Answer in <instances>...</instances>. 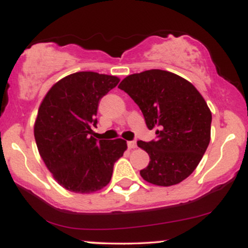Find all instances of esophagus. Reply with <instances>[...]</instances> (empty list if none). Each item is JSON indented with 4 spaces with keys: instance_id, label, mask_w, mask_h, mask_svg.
Returning a JSON list of instances; mask_svg holds the SVG:
<instances>
[{
    "instance_id": "1",
    "label": "esophagus",
    "mask_w": 248,
    "mask_h": 248,
    "mask_svg": "<svg viewBox=\"0 0 248 248\" xmlns=\"http://www.w3.org/2000/svg\"><path fill=\"white\" fill-rule=\"evenodd\" d=\"M127 146L129 149H134V148H136V142L135 141H128Z\"/></svg>"
}]
</instances>
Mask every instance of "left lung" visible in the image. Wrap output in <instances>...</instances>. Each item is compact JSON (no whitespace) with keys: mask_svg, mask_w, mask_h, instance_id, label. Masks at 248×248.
<instances>
[{"mask_svg":"<svg viewBox=\"0 0 248 248\" xmlns=\"http://www.w3.org/2000/svg\"><path fill=\"white\" fill-rule=\"evenodd\" d=\"M119 88L140 107L148 129H155V140L138 142L150 157L142 178L170 186L189 177L211 138V110L201 93L182 77L162 70L128 76Z\"/></svg>","mask_w":248,"mask_h":248,"instance_id":"1","label":"left lung"}]
</instances>
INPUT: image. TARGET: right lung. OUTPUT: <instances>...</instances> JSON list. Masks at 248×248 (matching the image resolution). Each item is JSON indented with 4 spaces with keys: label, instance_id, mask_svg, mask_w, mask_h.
Instances as JSON below:
<instances>
[{
    "label": "right lung",
    "instance_id": "obj_1",
    "mask_svg": "<svg viewBox=\"0 0 248 248\" xmlns=\"http://www.w3.org/2000/svg\"><path fill=\"white\" fill-rule=\"evenodd\" d=\"M114 76L77 72L56 82L39 106L35 140L52 176L69 191L90 193L109 183L126 141L91 136L101 98L119 84Z\"/></svg>",
    "mask_w": 248,
    "mask_h": 248
}]
</instances>
